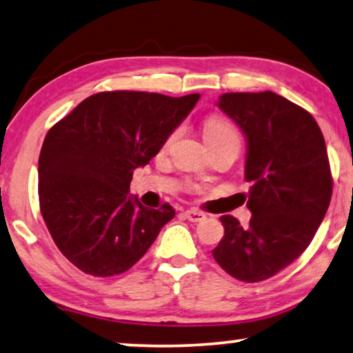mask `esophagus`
Instances as JSON below:
<instances>
[{"instance_id":"1","label":"esophagus","mask_w":353,"mask_h":353,"mask_svg":"<svg viewBox=\"0 0 353 353\" xmlns=\"http://www.w3.org/2000/svg\"><path fill=\"white\" fill-rule=\"evenodd\" d=\"M183 215H185L187 220H190V222H201V220L206 219V214H203L201 210H196V209H188L183 212Z\"/></svg>"}]
</instances>
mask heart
<instances>
[{"instance_id": "heart-1", "label": "heart", "mask_w": 353, "mask_h": 353, "mask_svg": "<svg viewBox=\"0 0 353 353\" xmlns=\"http://www.w3.org/2000/svg\"><path fill=\"white\" fill-rule=\"evenodd\" d=\"M204 141L206 144L225 143V141H233L239 144V134L234 125L228 122L227 119L212 115L204 122Z\"/></svg>"}]
</instances>
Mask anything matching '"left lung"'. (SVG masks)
Segmentation results:
<instances>
[{
  "label": "left lung",
  "mask_w": 353,
  "mask_h": 353,
  "mask_svg": "<svg viewBox=\"0 0 353 353\" xmlns=\"http://www.w3.org/2000/svg\"><path fill=\"white\" fill-rule=\"evenodd\" d=\"M217 106L247 139L249 227L222 215L215 261L243 282L270 279L311 244L330 206L327 145L307 110L272 92L223 93Z\"/></svg>",
  "instance_id": "left-lung-1"
}]
</instances>
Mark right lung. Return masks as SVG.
<instances>
[{
    "mask_svg": "<svg viewBox=\"0 0 353 353\" xmlns=\"http://www.w3.org/2000/svg\"><path fill=\"white\" fill-rule=\"evenodd\" d=\"M198 99L101 92L49 130L38 168L41 214L61 254L85 274L128 271L174 217L170 204L149 209L130 196V182Z\"/></svg>",
    "mask_w": 353,
    "mask_h": 353,
    "instance_id": "obj_1",
    "label": "right lung"
}]
</instances>
